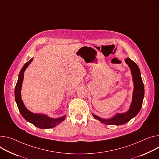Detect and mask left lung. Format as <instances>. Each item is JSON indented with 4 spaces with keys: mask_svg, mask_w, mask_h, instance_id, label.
<instances>
[{
    "mask_svg": "<svg viewBox=\"0 0 159 159\" xmlns=\"http://www.w3.org/2000/svg\"><path fill=\"white\" fill-rule=\"evenodd\" d=\"M125 62L131 69L134 84L132 103L126 112L120 113H117L110 119H102L94 113H92L96 119L107 125H120L127 123L133 117L136 116L142 107L144 94H145V89H144V85L141 79L139 68L129 57H127L125 60Z\"/></svg>",
    "mask_w": 159,
    "mask_h": 159,
    "instance_id": "obj_1",
    "label": "left lung"
}]
</instances>
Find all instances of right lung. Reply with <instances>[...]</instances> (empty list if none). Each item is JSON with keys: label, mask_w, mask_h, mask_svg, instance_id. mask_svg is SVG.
<instances>
[{"label": "right lung", "mask_w": 159, "mask_h": 159, "mask_svg": "<svg viewBox=\"0 0 159 159\" xmlns=\"http://www.w3.org/2000/svg\"><path fill=\"white\" fill-rule=\"evenodd\" d=\"M33 59L34 58H32L25 64L19 74L18 79L15 87V91H14V96H15L16 103L22 117L26 121L30 122L35 126L40 129L52 128L62 122L65 120L66 115H65L59 118H51L45 114L34 113L28 110L25 107L21 99V90L24 78V72L28 65L32 61Z\"/></svg>", "instance_id": "obj_1"}]
</instances>
